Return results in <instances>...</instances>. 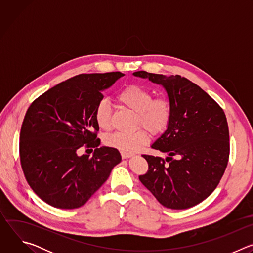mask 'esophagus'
<instances>
[{
  "instance_id": "1",
  "label": "esophagus",
  "mask_w": 253,
  "mask_h": 253,
  "mask_svg": "<svg viewBox=\"0 0 253 253\" xmlns=\"http://www.w3.org/2000/svg\"><path fill=\"white\" fill-rule=\"evenodd\" d=\"M133 154H131V153H126V152H121V156H122V158L123 159H127V158H129V157H131Z\"/></svg>"
}]
</instances>
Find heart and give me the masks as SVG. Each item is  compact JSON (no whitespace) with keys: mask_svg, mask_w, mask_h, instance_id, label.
I'll use <instances>...</instances> for the list:
<instances>
[{"mask_svg":"<svg viewBox=\"0 0 253 253\" xmlns=\"http://www.w3.org/2000/svg\"><path fill=\"white\" fill-rule=\"evenodd\" d=\"M117 101L136 113L133 132H114L105 137L107 146L121 152L133 153L145 145L148 141L146 128L152 135L163 133L172 117V102L166 95L153 97V92L145 87L132 84L125 86L116 96ZM112 108L107 99H101L95 106L94 119L100 129L111 128ZM145 127V129L140 127Z\"/></svg>","mask_w":253,"mask_h":253,"instance_id":"1","label":"heart"}]
</instances>
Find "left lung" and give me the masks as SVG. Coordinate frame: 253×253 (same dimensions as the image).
Instances as JSON below:
<instances>
[{
  "label": "left lung",
  "mask_w": 253,
  "mask_h": 253,
  "mask_svg": "<svg viewBox=\"0 0 253 253\" xmlns=\"http://www.w3.org/2000/svg\"><path fill=\"white\" fill-rule=\"evenodd\" d=\"M133 74L162 85L172 102L167 130L151 146L169 157L142 155L148 171L139 180L167 208L195 206L217 187L227 167L230 147L225 113L205 91L184 77L146 71Z\"/></svg>",
  "instance_id": "1"
}]
</instances>
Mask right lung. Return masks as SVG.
<instances>
[{
  "mask_svg": "<svg viewBox=\"0 0 253 253\" xmlns=\"http://www.w3.org/2000/svg\"><path fill=\"white\" fill-rule=\"evenodd\" d=\"M124 74H80L35 99L20 132V161L28 184L43 201L62 209L83 206L121 161L119 151L100 147L94 109L101 91ZM95 148L92 158L77 155Z\"/></svg>",
  "mask_w": 253,
  "mask_h": 253,
  "instance_id": "1",
  "label": "right lung"
}]
</instances>
